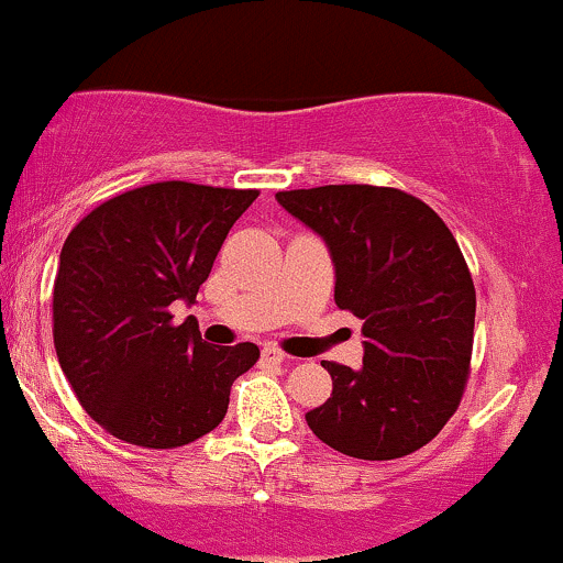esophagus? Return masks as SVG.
<instances>
[{"label":"esophagus","instance_id":"34e87169","mask_svg":"<svg viewBox=\"0 0 563 563\" xmlns=\"http://www.w3.org/2000/svg\"><path fill=\"white\" fill-rule=\"evenodd\" d=\"M261 358L266 361V363H282L284 361V353L276 345H263Z\"/></svg>","mask_w":563,"mask_h":563}]
</instances>
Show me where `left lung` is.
<instances>
[{
	"instance_id": "left-lung-1",
	"label": "left lung",
	"mask_w": 563,
	"mask_h": 563,
	"mask_svg": "<svg viewBox=\"0 0 563 563\" xmlns=\"http://www.w3.org/2000/svg\"><path fill=\"white\" fill-rule=\"evenodd\" d=\"M323 236L334 302L363 321V366L323 361L332 398L306 413L334 451L389 461L419 451L464 398L477 295L459 242L419 197L372 184L276 191Z\"/></svg>"
}]
</instances>
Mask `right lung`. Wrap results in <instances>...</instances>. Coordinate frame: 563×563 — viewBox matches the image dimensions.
Instances as JSON below:
<instances>
[{
    "label": "right lung",
    "mask_w": 563,
    "mask_h": 563,
    "mask_svg": "<svg viewBox=\"0 0 563 563\" xmlns=\"http://www.w3.org/2000/svg\"><path fill=\"white\" fill-rule=\"evenodd\" d=\"M257 189L157 181L110 197L59 253L52 334L84 411L139 448H181L221 424L253 342L210 347L170 302H195Z\"/></svg>",
    "instance_id": "obj_1"
}]
</instances>
